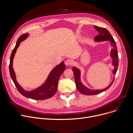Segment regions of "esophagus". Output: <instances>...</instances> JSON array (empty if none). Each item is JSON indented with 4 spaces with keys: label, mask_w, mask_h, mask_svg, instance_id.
Listing matches in <instances>:
<instances>
[{
    "label": "esophagus",
    "mask_w": 133,
    "mask_h": 133,
    "mask_svg": "<svg viewBox=\"0 0 133 133\" xmlns=\"http://www.w3.org/2000/svg\"><path fill=\"white\" fill-rule=\"evenodd\" d=\"M73 64V61L70 59H67L65 60V64L67 66H69V65H72Z\"/></svg>",
    "instance_id": "34e87169"
}]
</instances>
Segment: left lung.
Listing matches in <instances>:
<instances>
[{
  "instance_id": "left-lung-1",
  "label": "left lung",
  "mask_w": 133,
  "mask_h": 133,
  "mask_svg": "<svg viewBox=\"0 0 133 133\" xmlns=\"http://www.w3.org/2000/svg\"><path fill=\"white\" fill-rule=\"evenodd\" d=\"M94 28L98 32L99 35L97 36L94 39V40L95 42H100L102 41H109L110 42L111 46L112 48L111 54H110V57L112 59V64L114 66V69L112 70V74L114 75L113 80L112 81L110 85L103 89H90V88H88L85 85H84L82 81L81 78V70L75 67V66H73L72 70L74 73V79H75V83L76 84V88L77 90L84 95H95L99 93H101L108 89L113 84L115 76L114 75L116 74V72L117 71L118 65V52L117 46L115 43V42L110 33V32L105 28H100L98 26L94 25Z\"/></svg>"
}]
</instances>
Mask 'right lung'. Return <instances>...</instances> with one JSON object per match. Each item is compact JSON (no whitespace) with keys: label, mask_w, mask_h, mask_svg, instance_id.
Wrapping results in <instances>:
<instances>
[{"label":"right lung","mask_w":133,"mask_h":133,"mask_svg":"<svg viewBox=\"0 0 133 133\" xmlns=\"http://www.w3.org/2000/svg\"><path fill=\"white\" fill-rule=\"evenodd\" d=\"M29 36V34L26 33L19 37L18 39L16 46L12 51L10 59L9 72L11 79L15 84L18 91L23 96L36 100H43L49 98L54 96L57 92L58 84L60 76L65 69V65L62 61L60 64L55 66L49 74L44 82L35 89L31 91H26L21 87L16 79V75L12 67L13 60L16 51L20 43L25 40Z\"/></svg>","instance_id":"right-lung-1"}]
</instances>
